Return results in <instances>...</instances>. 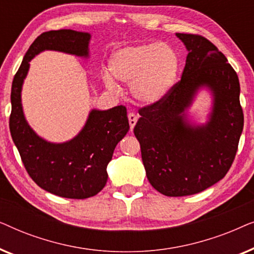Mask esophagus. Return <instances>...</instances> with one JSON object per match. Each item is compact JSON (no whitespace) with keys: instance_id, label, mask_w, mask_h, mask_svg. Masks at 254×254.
<instances>
[{"instance_id":"obj_1","label":"esophagus","mask_w":254,"mask_h":254,"mask_svg":"<svg viewBox=\"0 0 254 254\" xmlns=\"http://www.w3.org/2000/svg\"><path fill=\"white\" fill-rule=\"evenodd\" d=\"M128 121H129V126H130V130L134 129L135 125H136L137 121V116L135 113H128Z\"/></svg>"}]
</instances>
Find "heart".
<instances>
[{"label": "heart", "mask_w": 254, "mask_h": 254, "mask_svg": "<svg viewBox=\"0 0 254 254\" xmlns=\"http://www.w3.org/2000/svg\"><path fill=\"white\" fill-rule=\"evenodd\" d=\"M110 71L103 74L106 88L119 90L118 81L130 84V95L142 105L162 102L178 77L180 59L175 48L164 43L121 47L111 55Z\"/></svg>", "instance_id": "obj_1"}]
</instances>
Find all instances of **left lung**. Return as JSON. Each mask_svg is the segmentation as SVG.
<instances>
[{
    "label": "left lung",
    "instance_id": "8db88e82",
    "mask_svg": "<svg viewBox=\"0 0 254 254\" xmlns=\"http://www.w3.org/2000/svg\"><path fill=\"white\" fill-rule=\"evenodd\" d=\"M176 36L189 52L182 79L165 99L140 110L134 128L149 183L166 196L192 195L223 179L244 126L239 79L227 58L206 38ZM202 89L211 109L197 124L188 110Z\"/></svg>",
    "mask_w": 254,
    "mask_h": 254
}]
</instances>
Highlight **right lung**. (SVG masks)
Returning <instances> with one entry per match:
<instances>
[{
	"instance_id": "obj_1",
	"label": "right lung",
	"mask_w": 254,
	"mask_h": 254,
	"mask_svg": "<svg viewBox=\"0 0 254 254\" xmlns=\"http://www.w3.org/2000/svg\"><path fill=\"white\" fill-rule=\"evenodd\" d=\"M90 40L89 32L75 30L40 34L27 50L11 86L10 133L27 173L43 190L68 199L93 196L106 185L107 165L117 144L129 129L126 107L116 106L106 111L92 109L77 135L55 143L39 136L27 123L22 90L30 61L38 54L57 51L89 60Z\"/></svg>"
}]
</instances>
